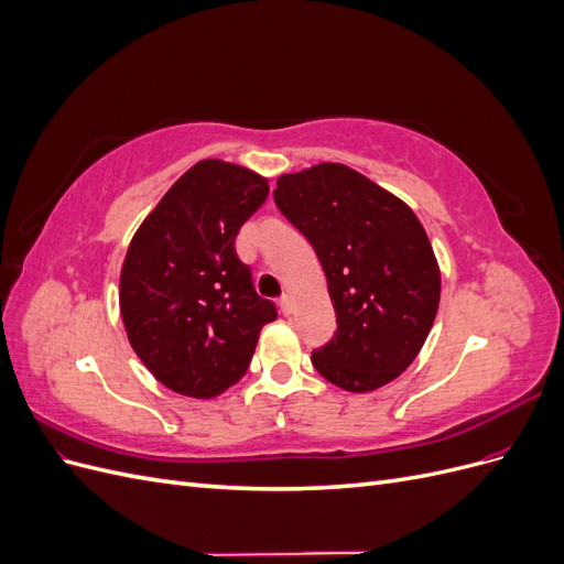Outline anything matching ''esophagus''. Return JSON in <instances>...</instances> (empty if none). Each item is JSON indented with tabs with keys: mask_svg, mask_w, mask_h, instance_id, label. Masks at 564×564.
<instances>
[{
	"mask_svg": "<svg viewBox=\"0 0 564 564\" xmlns=\"http://www.w3.org/2000/svg\"><path fill=\"white\" fill-rule=\"evenodd\" d=\"M280 305H282V313L289 317L294 313V299H292V294H284L282 299H280Z\"/></svg>",
	"mask_w": 564,
	"mask_h": 564,
	"instance_id": "obj_1",
	"label": "esophagus"
}]
</instances>
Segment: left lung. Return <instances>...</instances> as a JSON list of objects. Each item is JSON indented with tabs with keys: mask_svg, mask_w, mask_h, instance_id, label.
<instances>
[{
	"mask_svg": "<svg viewBox=\"0 0 564 564\" xmlns=\"http://www.w3.org/2000/svg\"><path fill=\"white\" fill-rule=\"evenodd\" d=\"M275 204L317 251L336 311V334L313 367L348 392L395 381L440 305V265L416 214L338 162L282 174Z\"/></svg>",
	"mask_w": 564,
	"mask_h": 564,
	"instance_id": "1",
	"label": "left lung"
}]
</instances>
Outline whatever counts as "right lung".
<instances>
[{"instance_id": "obj_1", "label": "right lung", "mask_w": 564, "mask_h": 564, "mask_svg": "<svg viewBox=\"0 0 564 564\" xmlns=\"http://www.w3.org/2000/svg\"><path fill=\"white\" fill-rule=\"evenodd\" d=\"M268 193V178L251 169L202 160L131 237L119 313L139 360L178 395L209 400L235 386L278 317L235 253L237 232Z\"/></svg>"}]
</instances>
